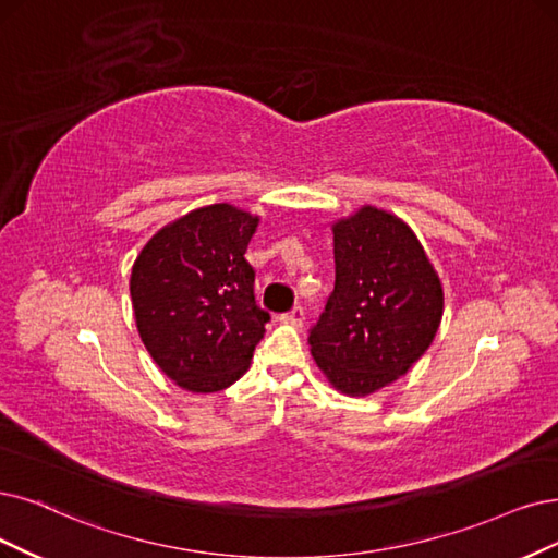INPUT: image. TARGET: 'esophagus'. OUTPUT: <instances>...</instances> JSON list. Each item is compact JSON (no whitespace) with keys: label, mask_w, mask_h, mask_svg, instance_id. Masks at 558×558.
<instances>
[{"label":"esophagus","mask_w":558,"mask_h":558,"mask_svg":"<svg viewBox=\"0 0 558 558\" xmlns=\"http://www.w3.org/2000/svg\"><path fill=\"white\" fill-rule=\"evenodd\" d=\"M280 322H282V324H290V326H303V307H301V305L292 307L290 313L280 315Z\"/></svg>","instance_id":"34e87169"}]
</instances>
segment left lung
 Listing matches in <instances>:
<instances>
[{
  "label": "left lung",
  "instance_id": "8db88e82",
  "mask_svg": "<svg viewBox=\"0 0 558 558\" xmlns=\"http://www.w3.org/2000/svg\"><path fill=\"white\" fill-rule=\"evenodd\" d=\"M333 257L336 287L307 344L328 384L363 398L427 352L444 290L414 230L373 204L333 222Z\"/></svg>",
  "mask_w": 558,
  "mask_h": 558
}]
</instances>
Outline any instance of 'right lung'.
I'll return each mask as SVG.
<instances>
[{"label":"right lung","mask_w":558,"mask_h":558,"mask_svg":"<svg viewBox=\"0 0 558 558\" xmlns=\"http://www.w3.org/2000/svg\"><path fill=\"white\" fill-rule=\"evenodd\" d=\"M257 225L234 204L202 206L158 230L133 264L137 333L162 373L193 393L241 379L264 338L268 313L245 259Z\"/></svg>","instance_id":"1"}]
</instances>
